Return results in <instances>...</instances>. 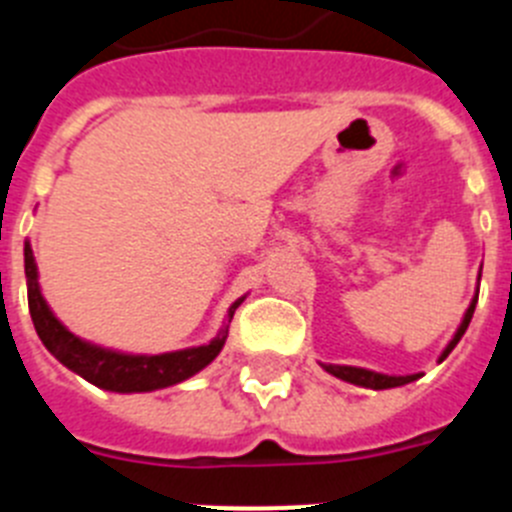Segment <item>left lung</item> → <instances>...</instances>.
I'll use <instances>...</instances> for the list:
<instances>
[{"instance_id": "8db88e82", "label": "left lung", "mask_w": 512, "mask_h": 512, "mask_svg": "<svg viewBox=\"0 0 512 512\" xmlns=\"http://www.w3.org/2000/svg\"><path fill=\"white\" fill-rule=\"evenodd\" d=\"M477 297H479V289L474 300L469 302L467 312H464V318H461V325L456 328L454 338L449 341V346L443 348V354L438 356V361H443L446 356L454 351L456 343L461 341V336L467 333L469 323H472V315H474V307H477ZM328 374L333 377L343 379V382H351V384H359V387H366V390H392V387H402V384H410L415 379H420L423 374H405V377H395V374H382V372H372V369H361V366H341V364H320Z\"/></svg>"}]
</instances>
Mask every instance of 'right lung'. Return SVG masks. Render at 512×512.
I'll return each mask as SVG.
<instances>
[{"label": "right lung", "mask_w": 512, "mask_h": 512, "mask_svg": "<svg viewBox=\"0 0 512 512\" xmlns=\"http://www.w3.org/2000/svg\"><path fill=\"white\" fill-rule=\"evenodd\" d=\"M25 277H27V305H30V318L38 330L43 346L61 361L66 369L92 382L94 387L110 392H153L164 390L171 384H179L184 379L202 372L212 359H215L225 346L228 338V323L233 320L235 307L246 297L235 300L228 310V323L220 328L215 338L205 346L182 348V351H169V354H122L112 348L94 346L84 338L74 336L61 320L53 315V310L45 302L38 284V264H35L33 248L25 241Z\"/></svg>", "instance_id": "right-lung-1"}]
</instances>
